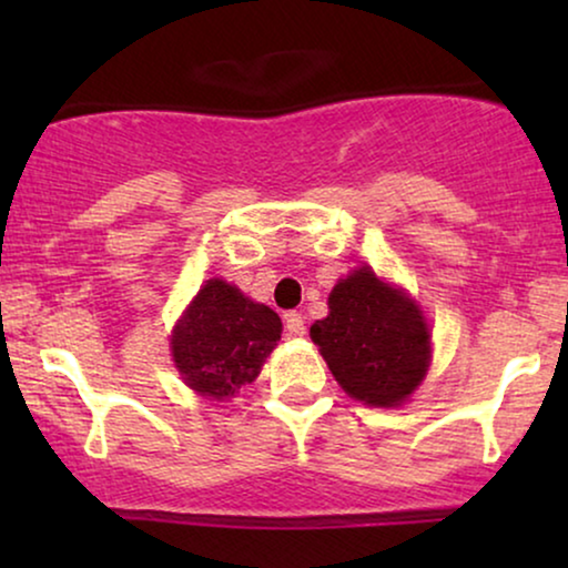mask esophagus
Segmentation results:
<instances>
[{"label":"esophagus","instance_id":"1","mask_svg":"<svg viewBox=\"0 0 568 568\" xmlns=\"http://www.w3.org/2000/svg\"><path fill=\"white\" fill-rule=\"evenodd\" d=\"M284 328L292 338L305 336V317H302V313H286L284 315Z\"/></svg>","mask_w":568,"mask_h":568}]
</instances>
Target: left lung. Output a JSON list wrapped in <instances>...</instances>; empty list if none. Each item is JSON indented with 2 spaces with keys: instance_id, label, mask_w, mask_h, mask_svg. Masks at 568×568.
<instances>
[{
  "instance_id": "obj_1",
  "label": "left lung",
  "mask_w": 568,
  "mask_h": 568,
  "mask_svg": "<svg viewBox=\"0 0 568 568\" xmlns=\"http://www.w3.org/2000/svg\"><path fill=\"white\" fill-rule=\"evenodd\" d=\"M328 307L310 336L338 385L369 406H400L429 367L432 341L422 310L369 268L341 278Z\"/></svg>"
}]
</instances>
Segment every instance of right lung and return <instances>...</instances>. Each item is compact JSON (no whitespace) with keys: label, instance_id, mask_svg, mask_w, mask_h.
<instances>
[{"label":"right lung","instance_id":"1","mask_svg":"<svg viewBox=\"0 0 568 568\" xmlns=\"http://www.w3.org/2000/svg\"><path fill=\"white\" fill-rule=\"evenodd\" d=\"M278 338L282 321L274 310L222 278H209L175 325L173 359L193 390L227 398L258 377Z\"/></svg>","mask_w":568,"mask_h":568}]
</instances>
